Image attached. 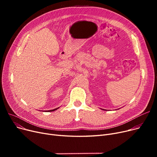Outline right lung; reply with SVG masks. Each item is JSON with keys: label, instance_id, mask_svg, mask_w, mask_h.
I'll return each instance as SVG.
<instances>
[{"label": "right lung", "instance_id": "right-lung-1", "mask_svg": "<svg viewBox=\"0 0 157 157\" xmlns=\"http://www.w3.org/2000/svg\"><path fill=\"white\" fill-rule=\"evenodd\" d=\"M57 109H53V110H49V111H55V110H56Z\"/></svg>", "mask_w": 157, "mask_h": 157}]
</instances>
